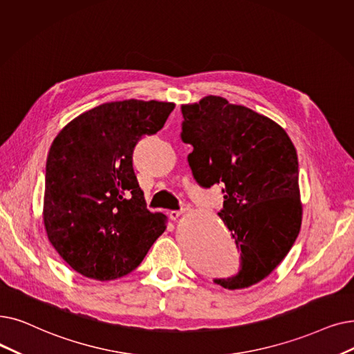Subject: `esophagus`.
Listing matches in <instances>:
<instances>
[{
  "label": "esophagus",
  "mask_w": 354,
  "mask_h": 354,
  "mask_svg": "<svg viewBox=\"0 0 354 354\" xmlns=\"http://www.w3.org/2000/svg\"><path fill=\"white\" fill-rule=\"evenodd\" d=\"M167 215H169V218H171V220H178L179 217H180V215H182V211H178V209H175V211H169L167 212Z\"/></svg>",
  "instance_id": "1"
}]
</instances>
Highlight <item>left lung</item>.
Masks as SVG:
<instances>
[{
    "label": "left lung",
    "mask_w": 354,
    "mask_h": 354,
    "mask_svg": "<svg viewBox=\"0 0 354 354\" xmlns=\"http://www.w3.org/2000/svg\"><path fill=\"white\" fill-rule=\"evenodd\" d=\"M180 139L199 187L220 185L218 215L240 252V269L214 279L227 289L252 286L278 266L302 221L298 156L285 130L270 118L221 97L182 105Z\"/></svg>",
    "instance_id": "8db88e82"
}]
</instances>
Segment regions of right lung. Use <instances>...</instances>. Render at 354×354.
Listing matches in <instances>:
<instances>
[{"mask_svg":"<svg viewBox=\"0 0 354 354\" xmlns=\"http://www.w3.org/2000/svg\"><path fill=\"white\" fill-rule=\"evenodd\" d=\"M174 109V102L159 101L106 102L72 120L53 140L44 227L60 257L86 278L129 274L165 232V215L146 208L133 151Z\"/></svg>","mask_w":354,"mask_h":354,"instance_id":"add662e5","label":"right lung"}]
</instances>
